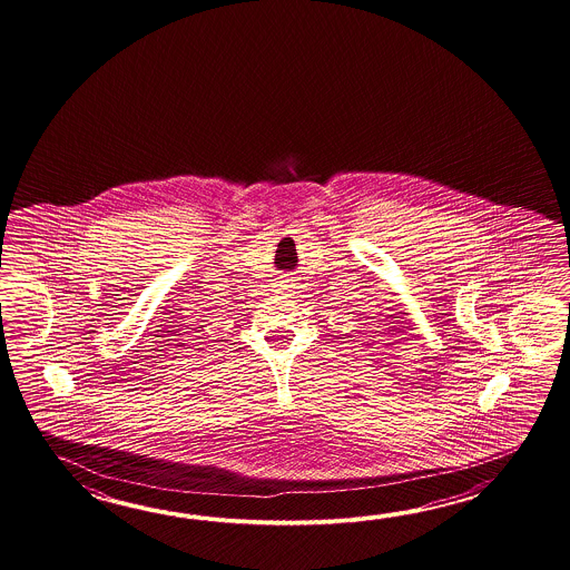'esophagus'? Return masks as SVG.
Here are the masks:
<instances>
[{
	"label": "esophagus",
	"instance_id": "34e87169",
	"mask_svg": "<svg viewBox=\"0 0 570 570\" xmlns=\"http://www.w3.org/2000/svg\"><path fill=\"white\" fill-rule=\"evenodd\" d=\"M281 287H291V277L289 275H281Z\"/></svg>",
	"mask_w": 570,
	"mask_h": 570
}]
</instances>
